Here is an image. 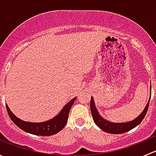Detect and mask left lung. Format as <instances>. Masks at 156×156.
<instances>
[{"label":"left lung","instance_id":"left-lung-1","mask_svg":"<svg viewBox=\"0 0 156 156\" xmlns=\"http://www.w3.org/2000/svg\"><path fill=\"white\" fill-rule=\"evenodd\" d=\"M150 92H151V86H150ZM151 94V93H150ZM149 100H150V97L149 99L147 104H146L145 108L144 111L141 112V114L139 116L133 120L130 121V122H120V123H115V122H109V121L106 120L104 118L102 117L99 113L98 110L95 106V103H94V97H91L90 100V111L92 113L93 119L94 122H95L96 125L100 127L101 130L103 131L107 132L108 133H112V134H119V133H123L125 132L129 131L131 129L134 128L135 127L137 126L138 125L140 124L143 119L145 117L146 112H147L148 108H149Z\"/></svg>","mask_w":156,"mask_h":156}]
</instances>
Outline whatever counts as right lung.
Here are the masks:
<instances>
[{"instance_id":"1","label":"right lung","mask_w":156,"mask_h":156,"mask_svg":"<svg viewBox=\"0 0 156 156\" xmlns=\"http://www.w3.org/2000/svg\"><path fill=\"white\" fill-rule=\"evenodd\" d=\"M75 100H76V97L71 100L67 104L65 105V106L59 112V114L56 115L53 119L44 122H29L23 121L17 118L10 111V108L7 104H6V107H7V112L11 120L20 129L34 135L51 136L60 131L66 125L69 112Z\"/></svg>"}]
</instances>
